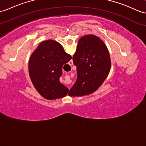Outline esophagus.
<instances>
[{
	"mask_svg": "<svg viewBox=\"0 0 146 146\" xmlns=\"http://www.w3.org/2000/svg\"><path fill=\"white\" fill-rule=\"evenodd\" d=\"M70 62H71V64H72V61H71Z\"/></svg>",
	"mask_w": 146,
	"mask_h": 146,
	"instance_id": "esophagus-1",
	"label": "esophagus"
}]
</instances>
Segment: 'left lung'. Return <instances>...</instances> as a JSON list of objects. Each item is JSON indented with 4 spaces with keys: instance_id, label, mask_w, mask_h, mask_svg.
I'll return each instance as SVG.
<instances>
[{
    "instance_id": "left-lung-1",
    "label": "left lung",
    "mask_w": 146,
    "mask_h": 146,
    "mask_svg": "<svg viewBox=\"0 0 146 146\" xmlns=\"http://www.w3.org/2000/svg\"><path fill=\"white\" fill-rule=\"evenodd\" d=\"M72 59L77 67V78L68 95L73 97L90 95L97 90L111 68L107 48L100 38L94 35L80 38Z\"/></svg>"
}]
</instances>
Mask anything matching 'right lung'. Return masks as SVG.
<instances>
[{
	"mask_svg": "<svg viewBox=\"0 0 146 146\" xmlns=\"http://www.w3.org/2000/svg\"><path fill=\"white\" fill-rule=\"evenodd\" d=\"M72 59L54 40L41 42L31 54L28 64L31 80L42 97L54 100L65 97L69 89L59 82L62 66Z\"/></svg>",
	"mask_w": 146,
	"mask_h": 146,
	"instance_id": "obj_1",
	"label": "right lung"
}]
</instances>
